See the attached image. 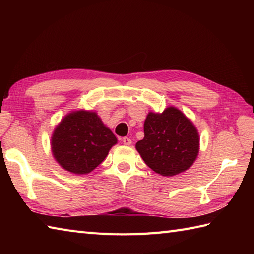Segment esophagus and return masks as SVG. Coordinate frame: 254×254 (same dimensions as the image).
Masks as SVG:
<instances>
[{"label":"esophagus","mask_w":254,"mask_h":254,"mask_svg":"<svg viewBox=\"0 0 254 254\" xmlns=\"http://www.w3.org/2000/svg\"><path fill=\"white\" fill-rule=\"evenodd\" d=\"M122 143L124 145H131L132 144V139L130 137H123L122 138Z\"/></svg>","instance_id":"obj_1"}]
</instances>
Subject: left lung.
<instances>
[{"instance_id": "8db88e82", "label": "left lung", "mask_w": 254, "mask_h": 254, "mask_svg": "<svg viewBox=\"0 0 254 254\" xmlns=\"http://www.w3.org/2000/svg\"><path fill=\"white\" fill-rule=\"evenodd\" d=\"M144 138L136 149L150 169L161 176H175L190 168L198 154V133L183 113L174 107L163 113L149 112Z\"/></svg>"}]
</instances>
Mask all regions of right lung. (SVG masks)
I'll return each instance as SVG.
<instances>
[{
	"mask_svg": "<svg viewBox=\"0 0 254 254\" xmlns=\"http://www.w3.org/2000/svg\"><path fill=\"white\" fill-rule=\"evenodd\" d=\"M117 137L95 112L67 115L52 135V153L64 169L76 175L93 171L107 157Z\"/></svg>",
	"mask_w": 254,
	"mask_h": 254,
	"instance_id": "1",
	"label": "right lung"
}]
</instances>
